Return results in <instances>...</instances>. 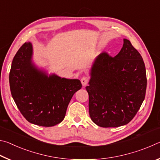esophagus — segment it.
I'll return each mask as SVG.
<instances>
[{"mask_svg": "<svg viewBox=\"0 0 160 160\" xmlns=\"http://www.w3.org/2000/svg\"><path fill=\"white\" fill-rule=\"evenodd\" d=\"M88 82H89V78L88 77L84 76L81 78V83H82V86H85Z\"/></svg>", "mask_w": 160, "mask_h": 160, "instance_id": "1", "label": "esophagus"}]
</instances>
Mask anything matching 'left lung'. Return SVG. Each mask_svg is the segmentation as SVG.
Listing matches in <instances>:
<instances>
[{
  "label": "left lung",
  "instance_id": "obj_1",
  "mask_svg": "<svg viewBox=\"0 0 160 160\" xmlns=\"http://www.w3.org/2000/svg\"><path fill=\"white\" fill-rule=\"evenodd\" d=\"M86 90L93 122L103 128L128 123L145 97L147 78L144 61L128 39L114 57L102 53L92 62Z\"/></svg>",
  "mask_w": 160,
  "mask_h": 160
}]
</instances>
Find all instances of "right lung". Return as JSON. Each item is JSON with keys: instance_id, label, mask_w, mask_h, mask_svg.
I'll return each instance as SVG.
<instances>
[{"instance_id": "1", "label": "right lung", "mask_w": 160, "mask_h": 160, "mask_svg": "<svg viewBox=\"0 0 160 160\" xmlns=\"http://www.w3.org/2000/svg\"><path fill=\"white\" fill-rule=\"evenodd\" d=\"M13 99L29 123L50 127L61 123L73 94L82 88L78 79H68L39 68L33 61V46L25 42L13 58L9 75Z\"/></svg>"}]
</instances>
